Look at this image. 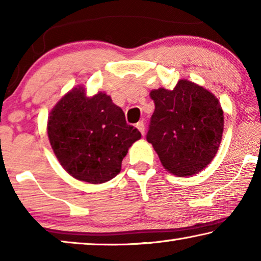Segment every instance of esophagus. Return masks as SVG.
<instances>
[{"instance_id":"esophagus-1","label":"esophagus","mask_w":261,"mask_h":261,"mask_svg":"<svg viewBox=\"0 0 261 261\" xmlns=\"http://www.w3.org/2000/svg\"><path fill=\"white\" fill-rule=\"evenodd\" d=\"M136 126H137V129H138V130L140 131V134H141V135H144V134H145V124H144V122H143V121H140V122L137 123Z\"/></svg>"}]
</instances>
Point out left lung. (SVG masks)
Instances as JSON below:
<instances>
[{"mask_svg": "<svg viewBox=\"0 0 261 261\" xmlns=\"http://www.w3.org/2000/svg\"><path fill=\"white\" fill-rule=\"evenodd\" d=\"M155 103L147 141L163 168L178 177L200 173L215 158L223 134V110L205 87L180 79L174 90L149 93Z\"/></svg>", "mask_w": 261, "mask_h": 261, "instance_id": "obj_1", "label": "left lung"}]
</instances>
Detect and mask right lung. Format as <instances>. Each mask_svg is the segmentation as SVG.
Wrapping results in <instances>:
<instances>
[{
    "mask_svg": "<svg viewBox=\"0 0 261 261\" xmlns=\"http://www.w3.org/2000/svg\"><path fill=\"white\" fill-rule=\"evenodd\" d=\"M47 134L64 170L91 184L113 179L132 144L141 138L109 95L98 92L87 96L82 85L71 88L53 107Z\"/></svg>",
    "mask_w": 261,
    "mask_h": 261,
    "instance_id": "add662e5",
    "label": "right lung"
}]
</instances>
